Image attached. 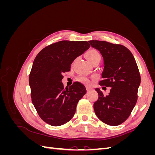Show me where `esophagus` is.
I'll list each match as a JSON object with an SVG mask.
<instances>
[{"mask_svg": "<svg viewBox=\"0 0 155 155\" xmlns=\"http://www.w3.org/2000/svg\"><path fill=\"white\" fill-rule=\"evenodd\" d=\"M90 90H91V88L88 87H87V91H89Z\"/></svg>", "mask_w": 155, "mask_h": 155, "instance_id": "34e87169", "label": "esophagus"}]
</instances>
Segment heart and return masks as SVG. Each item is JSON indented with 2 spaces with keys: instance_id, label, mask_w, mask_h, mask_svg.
<instances>
[{
  "instance_id": "heart-1",
  "label": "heart",
  "mask_w": 155,
  "mask_h": 155,
  "mask_svg": "<svg viewBox=\"0 0 155 155\" xmlns=\"http://www.w3.org/2000/svg\"><path fill=\"white\" fill-rule=\"evenodd\" d=\"M86 58L88 61V62L90 63L94 60H100L101 55H100V54L98 52L97 50L92 49L87 51L86 54ZM78 80L80 82L84 84H86V85H90L91 83V81H89L87 78H84V77H79L78 78Z\"/></svg>"
}]
</instances>
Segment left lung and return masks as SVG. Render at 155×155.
<instances>
[{
	"label": "left lung",
	"instance_id": "left-lung-1",
	"mask_svg": "<svg viewBox=\"0 0 155 155\" xmlns=\"http://www.w3.org/2000/svg\"><path fill=\"white\" fill-rule=\"evenodd\" d=\"M92 47L100 51L104 68L100 85L111 87L108 95L96 88L98 99L94 109L103 122L119 125L129 118L137 104L141 78L132 53L125 46L104 41H89Z\"/></svg>",
	"mask_w": 155,
	"mask_h": 155
}]
</instances>
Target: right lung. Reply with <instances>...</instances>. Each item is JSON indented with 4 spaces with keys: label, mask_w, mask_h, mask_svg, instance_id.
I'll use <instances>...</instances> for the list:
<instances>
[{
    "label": "right lung",
    "mask_w": 155,
    "mask_h": 155,
    "mask_svg": "<svg viewBox=\"0 0 155 155\" xmlns=\"http://www.w3.org/2000/svg\"><path fill=\"white\" fill-rule=\"evenodd\" d=\"M85 41H61L48 45L35 57L29 76L31 97L40 118L52 126L67 123L85 94L82 83L64 88L62 74L70 70L74 60L90 48Z\"/></svg>",
    "instance_id": "right-lung-1"
}]
</instances>
